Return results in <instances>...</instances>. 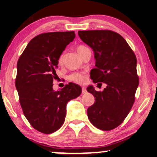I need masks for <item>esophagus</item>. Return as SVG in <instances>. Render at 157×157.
Instances as JSON below:
<instances>
[{"instance_id":"obj_1","label":"esophagus","mask_w":157,"mask_h":157,"mask_svg":"<svg viewBox=\"0 0 157 157\" xmlns=\"http://www.w3.org/2000/svg\"><path fill=\"white\" fill-rule=\"evenodd\" d=\"M82 94H86V90L85 87L82 88Z\"/></svg>"}]
</instances>
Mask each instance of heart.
<instances>
[{
  "mask_svg": "<svg viewBox=\"0 0 157 157\" xmlns=\"http://www.w3.org/2000/svg\"><path fill=\"white\" fill-rule=\"evenodd\" d=\"M86 48H86V46L81 45L77 47V51H78V53L79 54V53H81L83 51H85ZM63 55H61L59 58V63H61L63 61ZM68 78L70 80L78 84L83 83L85 80V75L82 73H79V72H74V73L70 75Z\"/></svg>",
  "mask_w": 157,
  "mask_h": 157,
  "instance_id": "b5f03b06",
  "label": "heart"
}]
</instances>
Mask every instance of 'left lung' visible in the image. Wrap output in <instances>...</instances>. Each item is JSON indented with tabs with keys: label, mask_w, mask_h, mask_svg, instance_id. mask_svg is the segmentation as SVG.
Masks as SVG:
<instances>
[{
	"label": "left lung",
	"mask_w": 157,
	"mask_h": 157,
	"mask_svg": "<svg viewBox=\"0 0 157 157\" xmlns=\"http://www.w3.org/2000/svg\"><path fill=\"white\" fill-rule=\"evenodd\" d=\"M78 35L94 53L96 67L90 72L91 78L94 83L106 84L102 92L93 86L86 89L96 98L87 109L88 118L100 130H113L123 123L134 104L139 85L136 56L115 32L89 30L79 31Z\"/></svg>",
	"instance_id": "obj_1"
}]
</instances>
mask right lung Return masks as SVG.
<instances>
[{"label":"right lung","instance_id":"1","mask_svg":"<svg viewBox=\"0 0 157 157\" xmlns=\"http://www.w3.org/2000/svg\"><path fill=\"white\" fill-rule=\"evenodd\" d=\"M75 37L74 32H53L35 36L27 44L17 64L15 86L23 113L34 129L51 134L61 127L66 105L82 93L81 86L69 83L53 90L58 60Z\"/></svg>","mask_w":157,"mask_h":157}]
</instances>
